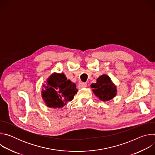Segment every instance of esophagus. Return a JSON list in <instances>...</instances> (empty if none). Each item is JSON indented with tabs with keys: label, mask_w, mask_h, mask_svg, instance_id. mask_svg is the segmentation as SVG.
<instances>
[{
	"label": "esophagus",
	"mask_w": 155,
	"mask_h": 155,
	"mask_svg": "<svg viewBox=\"0 0 155 155\" xmlns=\"http://www.w3.org/2000/svg\"><path fill=\"white\" fill-rule=\"evenodd\" d=\"M87 84L84 83H80L79 84H78V88L79 89H81V88L82 87H86Z\"/></svg>",
	"instance_id": "34e87169"
}]
</instances>
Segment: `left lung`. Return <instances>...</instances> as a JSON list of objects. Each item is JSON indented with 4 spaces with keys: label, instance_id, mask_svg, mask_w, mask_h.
Returning a JSON list of instances; mask_svg holds the SVG:
<instances>
[{
    "label": "left lung",
    "instance_id": "left-lung-1",
    "mask_svg": "<svg viewBox=\"0 0 155 155\" xmlns=\"http://www.w3.org/2000/svg\"><path fill=\"white\" fill-rule=\"evenodd\" d=\"M91 87L93 88L94 94L102 101H109L117 95L116 86L110 78L105 74L100 76L97 79V82L91 84Z\"/></svg>",
    "mask_w": 155,
    "mask_h": 155
}]
</instances>
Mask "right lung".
<instances>
[{
  "label": "right lung",
  "mask_w": 155,
  "mask_h": 155,
  "mask_svg": "<svg viewBox=\"0 0 155 155\" xmlns=\"http://www.w3.org/2000/svg\"><path fill=\"white\" fill-rule=\"evenodd\" d=\"M43 87V99L47 106L54 108H61L67 104L78 91L76 84L68 80L64 74H53Z\"/></svg>",
  "instance_id": "obj_1"
}]
</instances>
